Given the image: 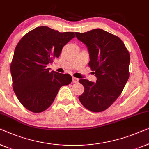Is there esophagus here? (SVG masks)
Instances as JSON below:
<instances>
[{"label": "esophagus", "mask_w": 149, "mask_h": 149, "mask_svg": "<svg viewBox=\"0 0 149 149\" xmlns=\"http://www.w3.org/2000/svg\"><path fill=\"white\" fill-rule=\"evenodd\" d=\"M72 82L73 83H77L78 82V79L76 78V77H73Z\"/></svg>", "instance_id": "34e87169"}]
</instances>
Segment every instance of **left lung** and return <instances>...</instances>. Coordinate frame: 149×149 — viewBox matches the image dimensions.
Wrapping results in <instances>:
<instances>
[{"mask_svg":"<svg viewBox=\"0 0 149 149\" xmlns=\"http://www.w3.org/2000/svg\"><path fill=\"white\" fill-rule=\"evenodd\" d=\"M75 33L86 46L88 65L97 79L96 82L79 79L84 91L79 100L91 111H103L119 97L128 80L129 52L119 37L101 29Z\"/></svg>","mask_w":149,"mask_h":149,"instance_id":"left-lung-1","label":"left lung"}]
</instances>
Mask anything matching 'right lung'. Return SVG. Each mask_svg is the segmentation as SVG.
<instances>
[{"instance_id": "obj_1", "label": "right lung", "mask_w": 149, "mask_h": 149, "mask_svg": "<svg viewBox=\"0 0 149 149\" xmlns=\"http://www.w3.org/2000/svg\"><path fill=\"white\" fill-rule=\"evenodd\" d=\"M75 37L74 32H59L40 26L26 33L15 49L11 64L13 88L23 106L33 113L45 111L60 88L72 82L68 74L47 68L58 58L63 47Z\"/></svg>"}]
</instances>
